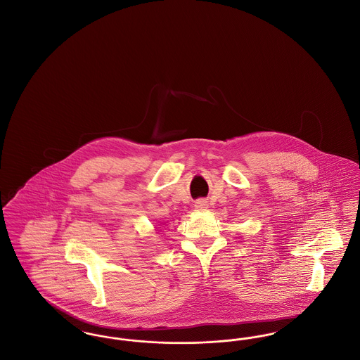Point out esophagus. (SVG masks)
I'll return each mask as SVG.
<instances>
[{
	"label": "esophagus",
	"mask_w": 360,
	"mask_h": 360,
	"mask_svg": "<svg viewBox=\"0 0 360 360\" xmlns=\"http://www.w3.org/2000/svg\"><path fill=\"white\" fill-rule=\"evenodd\" d=\"M194 206L198 210H205L206 207H207V202H206L205 200H198V201H195Z\"/></svg>",
	"instance_id": "34e87169"
}]
</instances>
